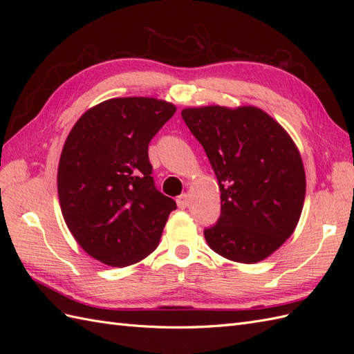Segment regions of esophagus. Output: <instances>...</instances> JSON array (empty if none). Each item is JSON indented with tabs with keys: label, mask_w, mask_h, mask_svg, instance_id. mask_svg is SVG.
<instances>
[{
	"label": "esophagus",
	"mask_w": 354,
	"mask_h": 354,
	"mask_svg": "<svg viewBox=\"0 0 354 354\" xmlns=\"http://www.w3.org/2000/svg\"><path fill=\"white\" fill-rule=\"evenodd\" d=\"M177 205H178V208H181V209L187 208V207H189V195H187V194L180 195V196L177 198Z\"/></svg>",
	"instance_id": "1"
}]
</instances>
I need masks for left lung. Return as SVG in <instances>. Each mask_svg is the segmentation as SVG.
Masks as SVG:
<instances>
[{
	"instance_id": "1",
	"label": "left lung",
	"mask_w": 354,
	"mask_h": 354,
	"mask_svg": "<svg viewBox=\"0 0 354 354\" xmlns=\"http://www.w3.org/2000/svg\"><path fill=\"white\" fill-rule=\"evenodd\" d=\"M181 116L205 149L218 180L221 214L203 232L224 259L266 260L294 233L306 198V171L291 136L257 106L209 104Z\"/></svg>"
}]
</instances>
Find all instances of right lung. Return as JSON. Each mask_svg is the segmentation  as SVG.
<instances>
[{"mask_svg":"<svg viewBox=\"0 0 354 354\" xmlns=\"http://www.w3.org/2000/svg\"><path fill=\"white\" fill-rule=\"evenodd\" d=\"M177 108L115 97L75 122L57 169L60 209L81 248L111 267L142 261L159 245L176 201L156 190L147 147Z\"/></svg>","mask_w":354,"mask_h":354,"instance_id":"add662e5","label":"right lung"}]
</instances>
